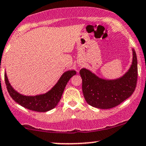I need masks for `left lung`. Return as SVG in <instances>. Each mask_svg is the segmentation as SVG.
I'll return each mask as SVG.
<instances>
[{
    "instance_id": "1",
    "label": "left lung",
    "mask_w": 146,
    "mask_h": 146,
    "mask_svg": "<svg viewBox=\"0 0 146 146\" xmlns=\"http://www.w3.org/2000/svg\"><path fill=\"white\" fill-rule=\"evenodd\" d=\"M137 73V58L134 48L130 67L119 78L103 79L86 68H82L80 74L82 79V92L85 100L89 105L100 109L117 106L135 91Z\"/></svg>"
}]
</instances>
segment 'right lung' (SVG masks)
<instances>
[{
  "instance_id": "1",
  "label": "right lung",
  "mask_w": 146,
  "mask_h": 146,
  "mask_svg": "<svg viewBox=\"0 0 146 146\" xmlns=\"http://www.w3.org/2000/svg\"><path fill=\"white\" fill-rule=\"evenodd\" d=\"M75 74L76 71L74 70H69L64 72L51 90L43 94L34 96L24 95L16 91L10 84L6 71L5 73V81L10 96L18 104L33 111L46 112L54 108L58 105L66 84Z\"/></svg>"
}]
</instances>
